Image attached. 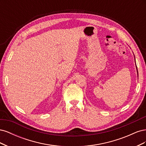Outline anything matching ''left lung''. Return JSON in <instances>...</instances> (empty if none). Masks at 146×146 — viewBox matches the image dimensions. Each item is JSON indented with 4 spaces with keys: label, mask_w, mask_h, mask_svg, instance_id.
<instances>
[{
    "label": "left lung",
    "mask_w": 146,
    "mask_h": 146,
    "mask_svg": "<svg viewBox=\"0 0 146 146\" xmlns=\"http://www.w3.org/2000/svg\"><path fill=\"white\" fill-rule=\"evenodd\" d=\"M134 56H135V55H134ZM135 63H136V61H135ZM136 70H137V74H138V69H137V67H136Z\"/></svg>",
    "instance_id": "left-lung-1"
}]
</instances>
